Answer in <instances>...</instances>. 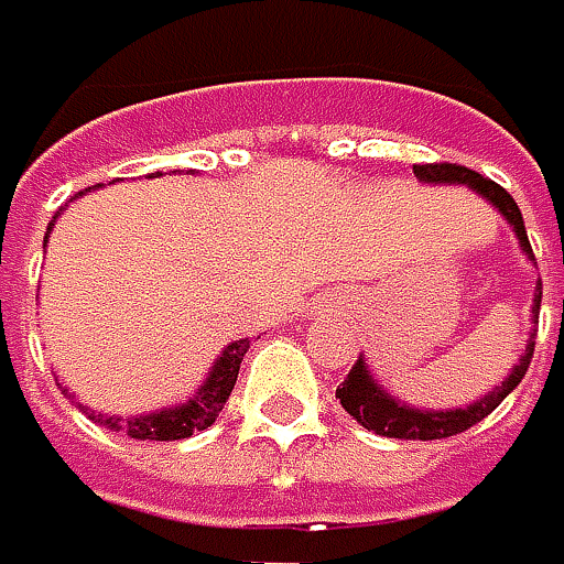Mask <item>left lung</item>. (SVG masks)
Segmentation results:
<instances>
[{
    "mask_svg": "<svg viewBox=\"0 0 564 564\" xmlns=\"http://www.w3.org/2000/svg\"><path fill=\"white\" fill-rule=\"evenodd\" d=\"M417 180L421 182H459V185H468L475 188L481 198H488L498 212H501L507 224L513 227L523 253L533 260V247L527 240V227H523V215L517 208V202L510 198V192L501 188L498 182H491L488 176H478L475 170H465V166H456V163H423V166H414ZM540 302H543V282H536V314H540ZM536 324V321H533ZM533 346H536V334H530V343L520 356V362L513 366V372L503 379L495 391H488L481 401L468 404V408H456V411H417L411 404H401L394 401L384 388H379V382L369 376L366 369V359H356V366L349 369V376L343 379V384L337 388V398H340L343 411L352 417L356 423H362L366 430L379 433V436H394V440H443V436H456L468 426H475L478 421H485L503 398L520 384V379L527 376L530 369V359H533Z\"/></svg>",
    "mask_w": 564,
    "mask_h": 564,
    "instance_id": "obj_1",
    "label": "left lung"
}]
</instances>
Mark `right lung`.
Masks as SVG:
<instances>
[{
	"mask_svg": "<svg viewBox=\"0 0 564 564\" xmlns=\"http://www.w3.org/2000/svg\"><path fill=\"white\" fill-rule=\"evenodd\" d=\"M247 349H250V340L230 343L221 352V359L215 362L212 376L195 391V398L180 404V408H166V411L143 414V417H128V421H121V417H101V414H89V417L101 423V426H108V430H124L134 440H185L195 430H205V426H212V423L218 421L221 408L227 404L230 391H234L237 372H240V359L247 356Z\"/></svg>",
	"mask_w": 564,
	"mask_h": 564,
	"instance_id": "1",
	"label": "right lung"
}]
</instances>
